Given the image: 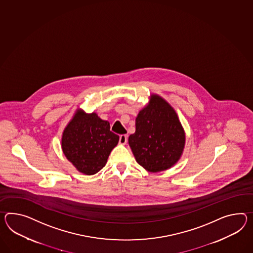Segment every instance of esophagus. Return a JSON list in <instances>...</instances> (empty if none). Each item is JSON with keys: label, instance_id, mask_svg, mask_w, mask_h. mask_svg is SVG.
<instances>
[{"label": "esophagus", "instance_id": "esophagus-1", "mask_svg": "<svg viewBox=\"0 0 253 253\" xmlns=\"http://www.w3.org/2000/svg\"><path fill=\"white\" fill-rule=\"evenodd\" d=\"M127 141H128V135H126V134H123V135L120 136L119 142H120L121 144H126Z\"/></svg>", "mask_w": 253, "mask_h": 253}]
</instances>
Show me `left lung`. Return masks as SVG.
Listing matches in <instances>:
<instances>
[{"instance_id":"1","label":"left lung","mask_w":253,"mask_h":253,"mask_svg":"<svg viewBox=\"0 0 253 253\" xmlns=\"http://www.w3.org/2000/svg\"><path fill=\"white\" fill-rule=\"evenodd\" d=\"M135 126V132L129 136V145L140 166L157 172L178 162L185 147V130L167 101L153 94L138 113Z\"/></svg>"}]
</instances>
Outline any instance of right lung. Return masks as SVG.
<instances>
[{"mask_svg":"<svg viewBox=\"0 0 253 253\" xmlns=\"http://www.w3.org/2000/svg\"><path fill=\"white\" fill-rule=\"evenodd\" d=\"M119 136L110 129V123L95 113L76 111L62 135V150L78 171L92 175L105 167Z\"/></svg>","mask_w":253,"mask_h":253,"instance_id":"1","label":"right lung"}]
</instances>
